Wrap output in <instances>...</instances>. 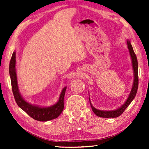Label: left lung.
I'll use <instances>...</instances> for the list:
<instances>
[{"label": "left lung", "instance_id": "8db88e82", "mask_svg": "<svg viewBox=\"0 0 149 149\" xmlns=\"http://www.w3.org/2000/svg\"><path fill=\"white\" fill-rule=\"evenodd\" d=\"M127 45H128V49L129 50V52L130 54V56L132 58V65H133V69L134 72V82L133 84V87L132 88L131 92L130 95L127 99L125 103L123 105L122 107L116 110H113V111H103V110H99L95 109L92 105L91 103V107L92 109L93 112L97 116L100 117H104V118H114L120 116L122 113L125 111V110L128 107L129 104L131 103V102L134 100L135 97L136 95V93L137 92L138 86H139V76H138V62L137 56L134 52L133 50V47L132 46L130 41H127ZM90 100V99H89ZM91 102V101H90Z\"/></svg>", "mask_w": 149, "mask_h": 149}]
</instances>
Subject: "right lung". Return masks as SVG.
Instances as JSON below:
<instances>
[{
	"label": "right lung",
	"mask_w": 149,
	"mask_h": 149,
	"mask_svg": "<svg viewBox=\"0 0 149 149\" xmlns=\"http://www.w3.org/2000/svg\"><path fill=\"white\" fill-rule=\"evenodd\" d=\"M15 66V52H14L12 54L10 61L9 74L11 80L12 92H13L16 103L19 107L26 112L29 116H31L33 119L38 121H47L52 120L60 116V114L62 113L63 109V107H64L63 98H64L67 87H65L63 88L58 102L54 105L51 106V107L42 108L29 104L23 99L19 92Z\"/></svg>",
	"instance_id": "add662e5"
}]
</instances>
